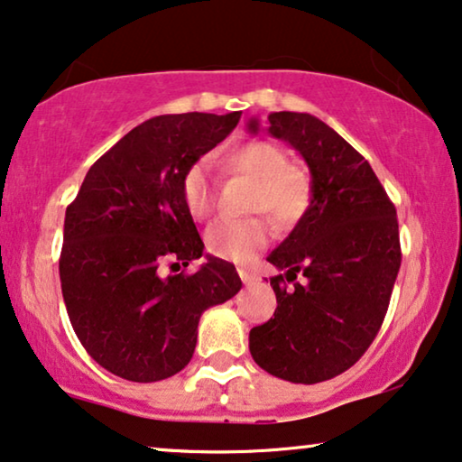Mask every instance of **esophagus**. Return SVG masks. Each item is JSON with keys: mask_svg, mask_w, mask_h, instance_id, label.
Listing matches in <instances>:
<instances>
[{"mask_svg": "<svg viewBox=\"0 0 462 462\" xmlns=\"http://www.w3.org/2000/svg\"><path fill=\"white\" fill-rule=\"evenodd\" d=\"M238 274H241V279H243L245 285H251V282H255V274L249 273V270L241 268V270H238Z\"/></svg>", "mask_w": 462, "mask_h": 462, "instance_id": "obj_1", "label": "esophagus"}]
</instances>
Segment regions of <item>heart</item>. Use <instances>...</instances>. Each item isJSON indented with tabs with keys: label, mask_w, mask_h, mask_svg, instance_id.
<instances>
[{
	"label": "heart",
	"mask_w": 462,
	"mask_h": 462,
	"mask_svg": "<svg viewBox=\"0 0 462 462\" xmlns=\"http://www.w3.org/2000/svg\"><path fill=\"white\" fill-rule=\"evenodd\" d=\"M232 173L255 181L251 211H266L279 226H291L309 211L312 200L310 173L289 164L287 152L273 141H249L235 147L226 158ZM183 205L194 219H207L215 208V180L207 160H199L186 171L181 181ZM270 238L263 217L221 219L208 227L205 241L213 255L232 262H247Z\"/></svg>",
	"instance_id": "b5f03b06"
}]
</instances>
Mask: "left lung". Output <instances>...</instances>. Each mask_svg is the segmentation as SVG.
<instances>
[{
    "label": "left lung",
    "mask_w": 462,
    "mask_h": 462,
    "mask_svg": "<svg viewBox=\"0 0 462 462\" xmlns=\"http://www.w3.org/2000/svg\"><path fill=\"white\" fill-rule=\"evenodd\" d=\"M268 122L309 164L312 200L268 255L285 274L270 279L274 319L249 331V350L273 376L315 384L355 365L384 321L402 266L397 211L370 162L325 122L298 112ZM247 131H260V120Z\"/></svg>",
    "instance_id": "left-lung-1"
}]
</instances>
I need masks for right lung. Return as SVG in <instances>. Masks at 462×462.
I'll return each mask as SVG.
<instances>
[{
  "label": "right lung",
  "instance_id": "add662e5",
  "mask_svg": "<svg viewBox=\"0 0 462 462\" xmlns=\"http://www.w3.org/2000/svg\"><path fill=\"white\" fill-rule=\"evenodd\" d=\"M238 120L241 112L145 120L92 164L67 207L59 260L67 315L86 353L116 376H175L192 359L202 312L241 291L236 268L213 255L192 274H160L169 257L183 266L202 257L181 181Z\"/></svg>",
  "mask_w": 462,
  "mask_h": 462
}]
</instances>
